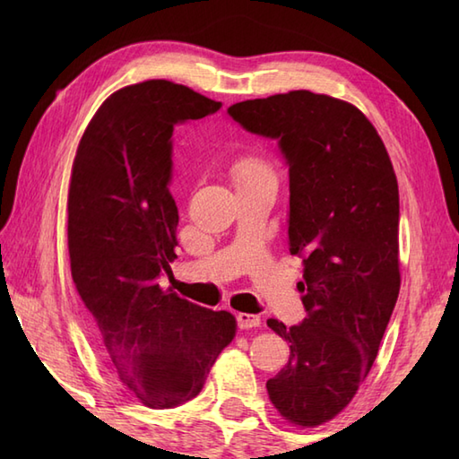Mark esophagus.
<instances>
[{
	"label": "esophagus",
	"mask_w": 459,
	"mask_h": 459,
	"mask_svg": "<svg viewBox=\"0 0 459 459\" xmlns=\"http://www.w3.org/2000/svg\"><path fill=\"white\" fill-rule=\"evenodd\" d=\"M237 324L240 329H250V327H258L260 325V317L255 314H237Z\"/></svg>",
	"instance_id": "esophagus-1"
}]
</instances>
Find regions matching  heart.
<instances>
[{
  "label": "heart",
  "mask_w": 459,
  "mask_h": 459,
  "mask_svg": "<svg viewBox=\"0 0 459 459\" xmlns=\"http://www.w3.org/2000/svg\"><path fill=\"white\" fill-rule=\"evenodd\" d=\"M262 173H272L270 165L258 158V155H247L237 161L235 165V175L237 178H250V175H262Z\"/></svg>",
  "instance_id": "1"
}]
</instances>
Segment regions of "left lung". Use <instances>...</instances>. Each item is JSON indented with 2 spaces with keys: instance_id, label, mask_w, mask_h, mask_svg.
I'll use <instances>...</instances> for the list:
<instances>
[{
  "instance_id": "obj_1",
  "label": "left lung",
  "mask_w": 459,
  "mask_h": 459,
  "mask_svg": "<svg viewBox=\"0 0 459 459\" xmlns=\"http://www.w3.org/2000/svg\"><path fill=\"white\" fill-rule=\"evenodd\" d=\"M227 112L276 140L288 165V245L304 260L307 316L291 327L268 319L290 359L266 388L288 422L319 426L368 375L401 290L396 175L365 114L327 94L291 91Z\"/></svg>"
}]
</instances>
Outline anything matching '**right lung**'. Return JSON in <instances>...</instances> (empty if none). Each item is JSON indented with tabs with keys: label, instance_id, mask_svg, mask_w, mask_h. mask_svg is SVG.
I'll use <instances>...</instances> for the list:
<instances>
[{
	"label": "right lung",
	"instance_id": "obj_1",
	"mask_svg": "<svg viewBox=\"0 0 459 459\" xmlns=\"http://www.w3.org/2000/svg\"><path fill=\"white\" fill-rule=\"evenodd\" d=\"M221 106L169 81L126 86L94 114L73 163V281L104 363L150 408L197 396L237 331L229 311L201 307L160 286L178 258L173 128Z\"/></svg>",
	"mask_w": 459,
	"mask_h": 459
}]
</instances>
